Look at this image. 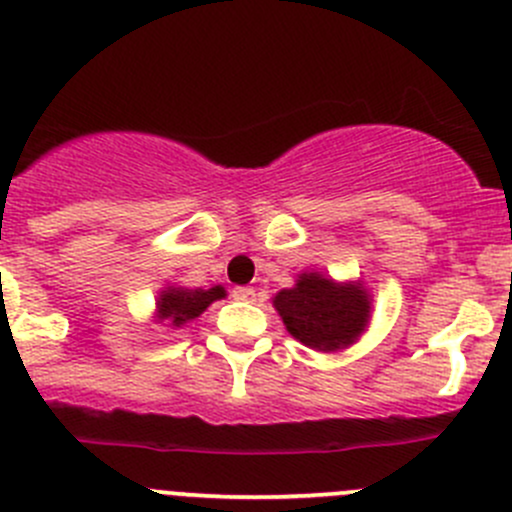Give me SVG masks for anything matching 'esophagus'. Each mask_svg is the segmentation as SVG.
Wrapping results in <instances>:
<instances>
[{"instance_id": "esophagus-1", "label": "esophagus", "mask_w": 512, "mask_h": 512, "mask_svg": "<svg viewBox=\"0 0 512 512\" xmlns=\"http://www.w3.org/2000/svg\"><path fill=\"white\" fill-rule=\"evenodd\" d=\"M232 297L242 299V302H255V289H252V287H235V289H232Z\"/></svg>"}]
</instances>
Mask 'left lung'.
Wrapping results in <instances>:
<instances>
[{
  "mask_svg": "<svg viewBox=\"0 0 512 512\" xmlns=\"http://www.w3.org/2000/svg\"><path fill=\"white\" fill-rule=\"evenodd\" d=\"M287 332L314 352L352 347L371 319V294L361 280H332L324 272H299L292 287L272 297Z\"/></svg>",
  "mask_w": 512,
  "mask_h": 512,
  "instance_id": "8db88e82",
  "label": "left lung"
}]
</instances>
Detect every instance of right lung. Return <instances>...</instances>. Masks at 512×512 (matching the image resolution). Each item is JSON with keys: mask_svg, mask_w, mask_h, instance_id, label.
Listing matches in <instances>:
<instances>
[{"mask_svg": "<svg viewBox=\"0 0 512 512\" xmlns=\"http://www.w3.org/2000/svg\"><path fill=\"white\" fill-rule=\"evenodd\" d=\"M225 287L215 285L210 289H190L180 285H165L156 297L153 322L168 329H180L183 324L198 319L213 302L225 297Z\"/></svg>", "mask_w": 512, "mask_h": 512, "instance_id": "obj_1", "label": "right lung"}]
</instances>
